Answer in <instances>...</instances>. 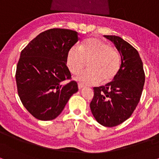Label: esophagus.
I'll list each match as a JSON object with an SVG mask.
<instances>
[{
	"label": "esophagus",
	"instance_id": "esophagus-1",
	"mask_svg": "<svg viewBox=\"0 0 159 159\" xmlns=\"http://www.w3.org/2000/svg\"><path fill=\"white\" fill-rule=\"evenodd\" d=\"M78 89H81L84 87V85H83V84L78 83Z\"/></svg>",
	"mask_w": 159,
	"mask_h": 159
}]
</instances>
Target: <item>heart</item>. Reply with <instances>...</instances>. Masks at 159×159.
Instances as JSON below:
<instances>
[{"label":"heart","instance_id":"1","mask_svg":"<svg viewBox=\"0 0 159 159\" xmlns=\"http://www.w3.org/2000/svg\"><path fill=\"white\" fill-rule=\"evenodd\" d=\"M89 62V70L78 77V81L85 85L107 83L114 79L119 71L121 58L118 52L107 42L96 38L86 40L80 49L71 48L67 53V65L70 71L78 75Z\"/></svg>","mask_w":159,"mask_h":159}]
</instances>
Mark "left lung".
I'll use <instances>...</instances> for the list:
<instances>
[{
  "label": "left lung",
  "mask_w": 159,
  "mask_h": 159,
  "mask_svg": "<svg viewBox=\"0 0 159 159\" xmlns=\"http://www.w3.org/2000/svg\"><path fill=\"white\" fill-rule=\"evenodd\" d=\"M104 37L119 52L121 65L113 81L93 88L90 108L99 124L113 127L127 120L136 109L145 84V72L139 53L132 45L116 35Z\"/></svg>",
  "instance_id": "1"
}]
</instances>
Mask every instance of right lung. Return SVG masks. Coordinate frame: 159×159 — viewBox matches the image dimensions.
<instances>
[{"mask_svg":"<svg viewBox=\"0 0 159 159\" xmlns=\"http://www.w3.org/2000/svg\"><path fill=\"white\" fill-rule=\"evenodd\" d=\"M76 31L53 28L40 33L21 52L16 82L22 105L35 118L50 120L78 92L67 67V53L79 41Z\"/></svg>","mask_w":159,"mask_h":159,"instance_id":"obj_1","label":"right lung"}]
</instances>
